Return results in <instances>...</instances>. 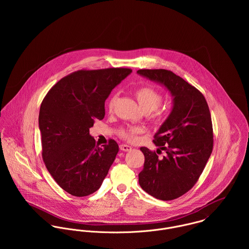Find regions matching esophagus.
Returning a JSON list of instances; mask_svg holds the SVG:
<instances>
[{"label": "esophagus", "instance_id": "1", "mask_svg": "<svg viewBox=\"0 0 249 249\" xmlns=\"http://www.w3.org/2000/svg\"><path fill=\"white\" fill-rule=\"evenodd\" d=\"M120 148H121V150H123V151H130V150L132 149V147H131L130 145L124 144V143L120 145Z\"/></svg>", "mask_w": 249, "mask_h": 249}]
</instances>
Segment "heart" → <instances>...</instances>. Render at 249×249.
<instances>
[{
	"instance_id": "heart-1",
	"label": "heart",
	"mask_w": 249,
	"mask_h": 249,
	"mask_svg": "<svg viewBox=\"0 0 249 249\" xmlns=\"http://www.w3.org/2000/svg\"><path fill=\"white\" fill-rule=\"evenodd\" d=\"M135 96L137 98V101L142 107V110L144 112H152L156 110L158 107H160L162 101H163V96L162 94L157 91L156 89L149 87V86H144L142 88H139L135 92ZM118 96L113 95L109 101H108V109L110 112L113 111L115 105L117 103ZM142 133V128L138 126H127V127H122L119 129L118 134L121 138L126 141H134L137 139L138 135Z\"/></svg>"
}]
</instances>
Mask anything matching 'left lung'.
Listing matches in <instances>:
<instances>
[{
  "instance_id": "obj_1",
  "label": "left lung",
  "mask_w": 249,
  "mask_h": 249,
  "mask_svg": "<svg viewBox=\"0 0 249 249\" xmlns=\"http://www.w3.org/2000/svg\"><path fill=\"white\" fill-rule=\"evenodd\" d=\"M137 72L163 84L174 96L172 113L153 140L167 155L158 158V152L142 146L144 163L139 174L144 192L157 199L173 200L195 186L212 153L211 113L202 93L173 71L141 69Z\"/></svg>"
}]
</instances>
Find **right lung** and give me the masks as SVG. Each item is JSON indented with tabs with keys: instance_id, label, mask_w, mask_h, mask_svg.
<instances>
[{
	"instance_id": "add662e5",
	"label": "right lung",
	"mask_w": 249,
	"mask_h": 249,
	"mask_svg": "<svg viewBox=\"0 0 249 249\" xmlns=\"http://www.w3.org/2000/svg\"><path fill=\"white\" fill-rule=\"evenodd\" d=\"M128 68L78 70L61 78L45 96L39 111L42 157L54 181L68 194L86 196L100 189L119 151L116 141L99 146L89 134L106 115L111 91Z\"/></svg>"
}]
</instances>
